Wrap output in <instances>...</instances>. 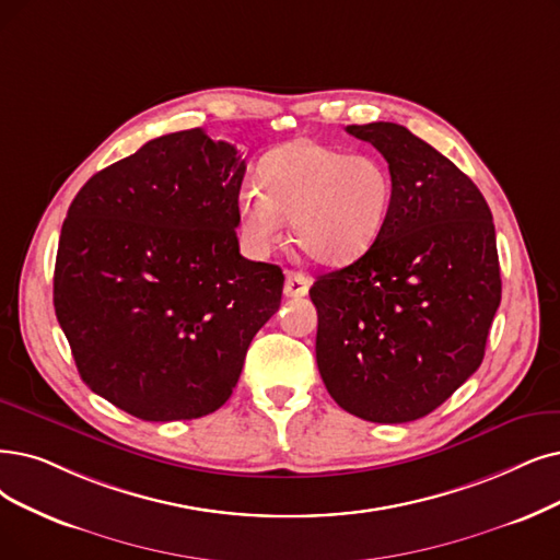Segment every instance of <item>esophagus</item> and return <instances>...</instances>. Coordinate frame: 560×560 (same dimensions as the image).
Segmentation results:
<instances>
[{
	"label": "esophagus",
	"instance_id": "34e87169",
	"mask_svg": "<svg viewBox=\"0 0 560 560\" xmlns=\"http://www.w3.org/2000/svg\"><path fill=\"white\" fill-rule=\"evenodd\" d=\"M310 289V278L299 273V271H289L284 280V296L287 299H301L307 294Z\"/></svg>",
	"mask_w": 560,
	"mask_h": 560
}]
</instances>
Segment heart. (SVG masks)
I'll return each instance as SVG.
<instances>
[{"mask_svg": "<svg viewBox=\"0 0 560 560\" xmlns=\"http://www.w3.org/2000/svg\"><path fill=\"white\" fill-rule=\"evenodd\" d=\"M261 192L236 199L238 228L257 255L280 241L282 220H292L299 250L324 266L363 257L382 234L393 207V174L368 153H349L317 140L276 149L259 172Z\"/></svg>", "mask_w": 560, "mask_h": 560, "instance_id": "obj_1", "label": "heart"}]
</instances>
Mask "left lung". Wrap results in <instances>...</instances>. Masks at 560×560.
I'll return each mask as SVG.
<instances>
[{
	"label": "left lung",
	"mask_w": 560,
	"mask_h": 560,
	"mask_svg": "<svg viewBox=\"0 0 560 560\" xmlns=\"http://www.w3.org/2000/svg\"><path fill=\"white\" fill-rule=\"evenodd\" d=\"M347 132L386 159L393 207L361 259L310 289L317 365L345 411L409 422L482 363L501 303L497 232L478 186L409 128L374 121Z\"/></svg>",
	"instance_id": "8db88e82"
}]
</instances>
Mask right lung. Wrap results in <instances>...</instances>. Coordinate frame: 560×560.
Listing matches in <instances>:
<instances>
[{
  "label": "right lung",
  "mask_w": 560,
  "mask_h": 560,
  "mask_svg": "<svg viewBox=\"0 0 560 560\" xmlns=\"http://www.w3.org/2000/svg\"><path fill=\"white\" fill-rule=\"evenodd\" d=\"M243 174L232 144L178 130L94 174L66 213L59 326L82 382L140 420L225 405L280 307L282 268L238 253Z\"/></svg>",
  "instance_id": "1"
}]
</instances>
